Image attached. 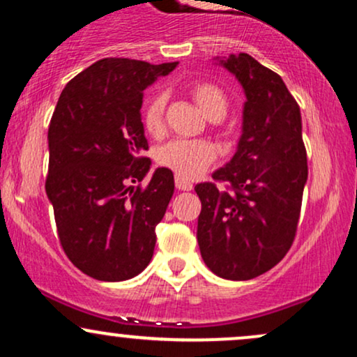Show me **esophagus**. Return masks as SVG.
I'll return each instance as SVG.
<instances>
[{"mask_svg":"<svg viewBox=\"0 0 357 357\" xmlns=\"http://www.w3.org/2000/svg\"><path fill=\"white\" fill-rule=\"evenodd\" d=\"M176 188H178L179 191H191L192 190V184L188 181V179L176 176Z\"/></svg>","mask_w":357,"mask_h":357,"instance_id":"esophagus-1","label":"esophagus"}]
</instances>
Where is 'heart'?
<instances>
[{
  "instance_id": "b5f03b06",
  "label": "heart",
  "mask_w": 357,
  "mask_h": 357,
  "mask_svg": "<svg viewBox=\"0 0 357 357\" xmlns=\"http://www.w3.org/2000/svg\"><path fill=\"white\" fill-rule=\"evenodd\" d=\"M190 92L202 112L211 121H220L228 110L227 93L218 85L210 82H195ZM166 96L154 92L147 97L142 107V126L149 134L158 136L165 126ZM216 153L206 141H178L167 142L158 151V162L167 169L174 171L179 178L192 179L204 173L215 161Z\"/></svg>"
}]
</instances>
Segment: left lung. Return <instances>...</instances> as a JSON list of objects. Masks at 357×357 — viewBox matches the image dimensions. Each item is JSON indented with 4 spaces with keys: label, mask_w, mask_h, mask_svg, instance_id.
Here are the masks:
<instances>
[{
    "label": "left lung",
    "mask_w": 357,
    "mask_h": 357,
    "mask_svg": "<svg viewBox=\"0 0 357 357\" xmlns=\"http://www.w3.org/2000/svg\"><path fill=\"white\" fill-rule=\"evenodd\" d=\"M243 87L236 153L195 186L202 199L198 245L206 267L227 280H250L275 267L296 238L307 183L301 109L278 73L248 53L218 59Z\"/></svg>",
    "instance_id": "left-lung-1"
}]
</instances>
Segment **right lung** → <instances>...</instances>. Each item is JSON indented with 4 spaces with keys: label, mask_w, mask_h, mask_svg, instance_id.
<instances>
[{
    "label": "right lung",
    "mask_w": 357,
    "mask_h": 357,
    "mask_svg": "<svg viewBox=\"0 0 357 357\" xmlns=\"http://www.w3.org/2000/svg\"><path fill=\"white\" fill-rule=\"evenodd\" d=\"M178 61L102 59L65 85L48 127L47 196L61 248L85 275L121 282L149 265L174 176L151 169L142 92Z\"/></svg>",
    "instance_id": "1"
}]
</instances>
